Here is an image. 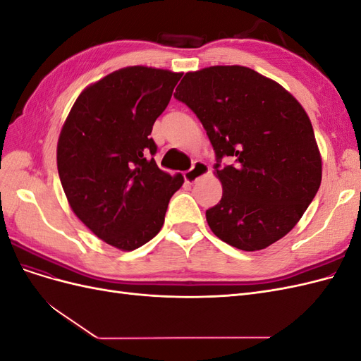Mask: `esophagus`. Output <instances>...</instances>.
I'll list each match as a JSON object with an SVG mask.
<instances>
[{
  "label": "esophagus",
  "mask_w": 361,
  "mask_h": 361,
  "mask_svg": "<svg viewBox=\"0 0 361 361\" xmlns=\"http://www.w3.org/2000/svg\"><path fill=\"white\" fill-rule=\"evenodd\" d=\"M207 173H209V167H207L206 164L202 162V161H195L194 166L188 171H185L183 178H185V182H187V183H194V182H197L199 179H202L203 176H206Z\"/></svg>",
  "instance_id": "1"
}]
</instances>
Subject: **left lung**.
<instances>
[{
	"mask_svg": "<svg viewBox=\"0 0 361 361\" xmlns=\"http://www.w3.org/2000/svg\"><path fill=\"white\" fill-rule=\"evenodd\" d=\"M174 97L199 117L215 150L221 200L206 211L226 244H274L319 190L322 162L309 116L280 84L244 66L185 73ZM227 157L231 164L221 161Z\"/></svg>",
	"mask_w": 361,
	"mask_h": 361,
	"instance_id": "obj_1",
	"label": "left lung"
}]
</instances>
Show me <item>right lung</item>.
<instances>
[{"label":"right lung","instance_id":"add662e5","mask_svg":"<svg viewBox=\"0 0 361 361\" xmlns=\"http://www.w3.org/2000/svg\"><path fill=\"white\" fill-rule=\"evenodd\" d=\"M182 73L145 66L116 71L78 96L63 125L57 167L75 215L116 248L155 238L183 183L154 159L150 138Z\"/></svg>","mask_w":361,"mask_h":361}]
</instances>
